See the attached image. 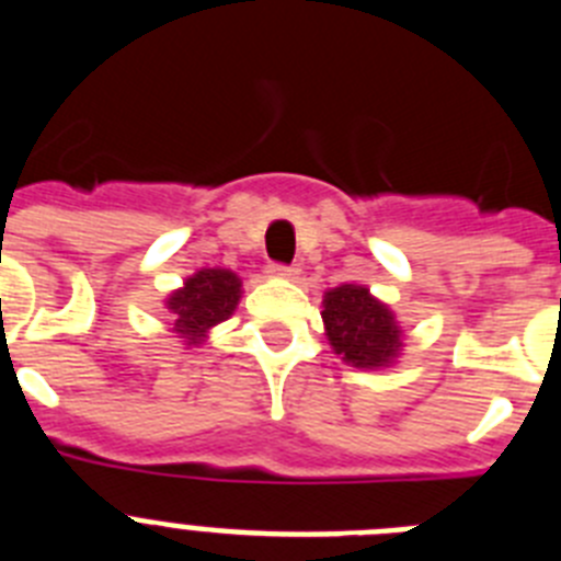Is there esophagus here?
<instances>
[{
	"label": "esophagus",
	"mask_w": 561,
	"mask_h": 561,
	"mask_svg": "<svg viewBox=\"0 0 561 561\" xmlns=\"http://www.w3.org/2000/svg\"><path fill=\"white\" fill-rule=\"evenodd\" d=\"M270 275L272 277H295L297 270L289 264H270Z\"/></svg>",
	"instance_id": "esophagus-1"
}]
</instances>
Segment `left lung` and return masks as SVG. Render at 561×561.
I'll use <instances>...</instances> for the list:
<instances>
[{
	"label": "left lung",
	"instance_id": "8db88e82",
	"mask_svg": "<svg viewBox=\"0 0 561 561\" xmlns=\"http://www.w3.org/2000/svg\"><path fill=\"white\" fill-rule=\"evenodd\" d=\"M325 331L342 359L356 368H379L399 351V329L379 300L362 286H340L325 295Z\"/></svg>",
	"mask_w": 561,
	"mask_h": 561
}]
</instances>
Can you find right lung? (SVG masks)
Returning <instances> with one entry per match:
<instances>
[{"label": "right lung", "instance_id": "right-lung-1", "mask_svg": "<svg viewBox=\"0 0 561 561\" xmlns=\"http://www.w3.org/2000/svg\"><path fill=\"white\" fill-rule=\"evenodd\" d=\"M241 284L227 270H202L187 277L180 291H173L168 309L173 311V329L191 342H199L210 325L232 314Z\"/></svg>", "mask_w": 561, "mask_h": 561}]
</instances>
